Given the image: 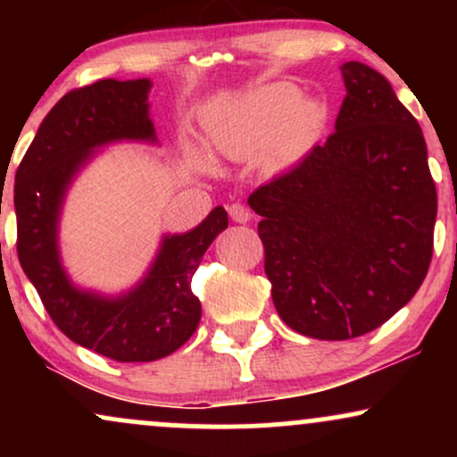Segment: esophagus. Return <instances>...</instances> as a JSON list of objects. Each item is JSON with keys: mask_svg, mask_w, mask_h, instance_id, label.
<instances>
[{"mask_svg": "<svg viewBox=\"0 0 457 457\" xmlns=\"http://www.w3.org/2000/svg\"><path fill=\"white\" fill-rule=\"evenodd\" d=\"M229 217H232V221L236 223H249L251 221V211L243 204H232V206L228 208Z\"/></svg>", "mask_w": 457, "mask_h": 457, "instance_id": "obj_1", "label": "esophagus"}]
</instances>
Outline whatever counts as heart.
<instances>
[{"label":"heart","instance_id":"heart-1","mask_svg":"<svg viewBox=\"0 0 457 457\" xmlns=\"http://www.w3.org/2000/svg\"><path fill=\"white\" fill-rule=\"evenodd\" d=\"M322 112L301 101L295 83L275 81L212 104L204 115V137L214 154L249 159L262 152L269 170H286L307 154L318 137ZM206 162V154L195 152Z\"/></svg>","mask_w":457,"mask_h":457}]
</instances>
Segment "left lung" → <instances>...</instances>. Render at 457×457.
Instances as JSON below:
<instances>
[{"instance_id":"obj_1","label":"left lung","mask_w":457,"mask_h":457,"mask_svg":"<svg viewBox=\"0 0 457 457\" xmlns=\"http://www.w3.org/2000/svg\"><path fill=\"white\" fill-rule=\"evenodd\" d=\"M342 77L335 133L246 199L277 313L328 342L378 328L417 295L438 208L421 127L391 83L361 62Z\"/></svg>"}]
</instances>
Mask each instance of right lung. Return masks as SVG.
Returning <instances> with one entry per match:
<instances>
[{
    "label": "right lung",
    "mask_w": 457,
    "mask_h": 457,
    "mask_svg": "<svg viewBox=\"0 0 457 457\" xmlns=\"http://www.w3.org/2000/svg\"><path fill=\"white\" fill-rule=\"evenodd\" d=\"M150 79H103L68 92L46 113L14 176L17 253L55 327L68 339L120 363L176 353L195 333L202 305L191 279L212 240L228 228L217 206L197 228L162 236L137 286L118 296L81 290L62 266L60 214L79 171L115 141L156 144Z\"/></svg>",
    "instance_id": "right-lung-1"
}]
</instances>
